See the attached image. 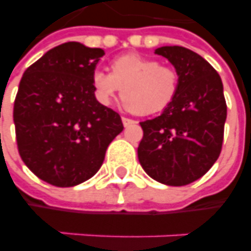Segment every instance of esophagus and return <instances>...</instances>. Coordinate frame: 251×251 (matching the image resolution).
<instances>
[{
	"label": "esophagus",
	"mask_w": 251,
	"mask_h": 251,
	"mask_svg": "<svg viewBox=\"0 0 251 251\" xmlns=\"http://www.w3.org/2000/svg\"><path fill=\"white\" fill-rule=\"evenodd\" d=\"M122 122H123V126L124 127H128V126H131V124H134V120L132 119H128V117H122Z\"/></svg>",
	"instance_id": "1"
}]
</instances>
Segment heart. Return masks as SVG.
<instances>
[{
    "label": "heart",
    "mask_w": 251,
    "mask_h": 251,
    "mask_svg": "<svg viewBox=\"0 0 251 251\" xmlns=\"http://www.w3.org/2000/svg\"><path fill=\"white\" fill-rule=\"evenodd\" d=\"M92 86L101 105H111L123 90V106L127 111L152 115L176 99L179 74L174 67L162 66L155 59L127 54L112 60L111 73L93 72Z\"/></svg>",
    "instance_id": "heart-1"
}]
</instances>
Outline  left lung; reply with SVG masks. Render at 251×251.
<instances>
[{"instance_id":"left-lung-1","label":"left lung","mask_w":251,"mask_h":251,"mask_svg":"<svg viewBox=\"0 0 251 251\" xmlns=\"http://www.w3.org/2000/svg\"><path fill=\"white\" fill-rule=\"evenodd\" d=\"M179 74L178 93L155 119L140 123L138 158L151 178L170 186L188 185L219 158L227 117L220 75L202 56L185 47L155 50Z\"/></svg>"}]
</instances>
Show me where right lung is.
<instances>
[{
	"label": "right lung",
	"mask_w": 251,
	"mask_h": 251,
	"mask_svg": "<svg viewBox=\"0 0 251 251\" xmlns=\"http://www.w3.org/2000/svg\"><path fill=\"white\" fill-rule=\"evenodd\" d=\"M104 50L69 42L47 51L24 73L13 108L21 159L51 185L67 188L99 172L120 115L96 100L92 74Z\"/></svg>",
	"instance_id": "add662e5"
}]
</instances>
